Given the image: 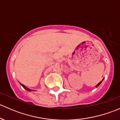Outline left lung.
<instances>
[{
  "label": "left lung",
  "instance_id": "obj_1",
  "mask_svg": "<svg viewBox=\"0 0 120 120\" xmlns=\"http://www.w3.org/2000/svg\"><path fill=\"white\" fill-rule=\"evenodd\" d=\"M103 79H104V78H103V79H102V81H100V82H99V83H98V84H97V85H96V88H97V87L98 86H99V85H100V83H101V82H102V81H103Z\"/></svg>",
  "mask_w": 120,
  "mask_h": 120
}]
</instances>
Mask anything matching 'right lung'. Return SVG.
I'll use <instances>...</instances> for the list:
<instances>
[{
	"label": "right lung",
	"instance_id": "right-lung-1",
	"mask_svg": "<svg viewBox=\"0 0 120 120\" xmlns=\"http://www.w3.org/2000/svg\"><path fill=\"white\" fill-rule=\"evenodd\" d=\"M20 83V85H21V86H22L23 87V88H24V89H25V90H28V91H32V90H32V89H29V88H26V86H25V85H23V84H22V83ZM35 91V90H34Z\"/></svg>",
	"mask_w": 120,
	"mask_h": 120
}]
</instances>
